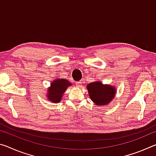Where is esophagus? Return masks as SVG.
Segmentation results:
<instances>
[{"mask_svg": "<svg viewBox=\"0 0 156 156\" xmlns=\"http://www.w3.org/2000/svg\"><path fill=\"white\" fill-rule=\"evenodd\" d=\"M81 84H82V82H78V83H76V85H77V87H81Z\"/></svg>", "mask_w": 156, "mask_h": 156, "instance_id": "34e87169", "label": "esophagus"}]
</instances>
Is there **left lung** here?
Listing matches in <instances>:
<instances>
[{
  "label": "left lung",
  "instance_id": "1",
  "mask_svg": "<svg viewBox=\"0 0 156 156\" xmlns=\"http://www.w3.org/2000/svg\"><path fill=\"white\" fill-rule=\"evenodd\" d=\"M87 88L91 100L99 106L109 104L115 94V87L109 84H103L100 81L89 83Z\"/></svg>",
  "mask_w": 156,
  "mask_h": 156
}]
</instances>
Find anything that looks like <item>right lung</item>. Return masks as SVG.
Here are the masks:
<instances>
[{"label": "right lung", "mask_w": 156, "mask_h": 156, "mask_svg": "<svg viewBox=\"0 0 156 156\" xmlns=\"http://www.w3.org/2000/svg\"><path fill=\"white\" fill-rule=\"evenodd\" d=\"M69 86H72V83H70L69 80L63 78H59L52 81L51 86L47 90V98L53 103L60 102L63 94Z\"/></svg>", "instance_id": "right-lung-1"}]
</instances>
